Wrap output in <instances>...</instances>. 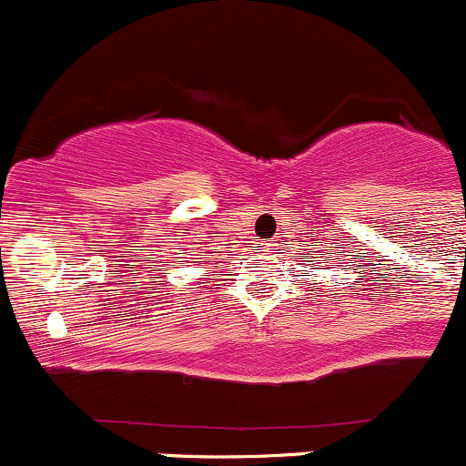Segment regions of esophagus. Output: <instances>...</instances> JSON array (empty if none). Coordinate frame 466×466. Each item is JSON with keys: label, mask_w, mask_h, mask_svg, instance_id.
Returning <instances> with one entry per match:
<instances>
[{"label": "esophagus", "mask_w": 466, "mask_h": 466, "mask_svg": "<svg viewBox=\"0 0 466 466\" xmlns=\"http://www.w3.org/2000/svg\"><path fill=\"white\" fill-rule=\"evenodd\" d=\"M276 247H278V244L273 242V239H268V242H267L265 247H262V248H265V251H273V248H276Z\"/></svg>", "instance_id": "esophagus-1"}]
</instances>
